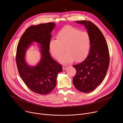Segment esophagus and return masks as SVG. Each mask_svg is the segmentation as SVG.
Masks as SVG:
<instances>
[{
    "mask_svg": "<svg viewBox=\"0 0 123 123\" xmlns=\"http://www.w3.org/2000/svg\"><path fill=\"white\" fill-rule=\"evenodd\" d=\"M69 65H63L62 66V68H63V70H65L68 67H69Z\"/></svg>",
    "mask_w": 123,
    "mask_h": 123,
    "instance_id": "34e87169",
    "label": "esophagus"
}]
</instances>
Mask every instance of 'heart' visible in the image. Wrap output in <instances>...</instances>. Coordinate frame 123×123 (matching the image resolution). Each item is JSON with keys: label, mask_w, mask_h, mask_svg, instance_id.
<instances>
[{"label": "heart", "mask_w": 123, "mask_h": 123, "mask_svg": "<svg viewBox=\"0 0 123 123\" xmlns=\"http://www.w3.org/2000/svg\"><path fill=\"white\" fill-rule=\"evenodd\" d=\"M90 44V37L87 32L67 26L58 32L57 39L50 41L49 50L52 56L59 60L63 54L65 48L67 52L62 57L61 62L71 63L75 60L77 62H80L87 56Z\"/></svg>", "instance_id": "1"}]
</instances>
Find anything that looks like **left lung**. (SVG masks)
<instances>
[{
    "instance_id": "1",
    "label": "left lung",
    "mask_w": 123,
    "mask_h": 123,
    "mask_svg": "<svg viewBox=\"0 0 123 123\" xmlns=\"http://www.w3.org/2000/svg\"><path fill=\"white\" fill-rule=\"evenodd\" d=\"M76 22L84 26L91 39L88 56L73 66L76 69L73 84L79 91L86 93L93 91L104 80L109 65V52L105 38L96 25L90 21Z\"/></svg>"
}]
</instances>
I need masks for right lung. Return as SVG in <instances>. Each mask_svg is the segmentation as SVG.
<instances>
[{
	"label": "right lung",
	"mask_w": 123,
	"mask_h": 123,
	"mask_svg": "<svg viewBox=\"0 0 123 123\" xmlns=\"http://www.w3.org/2000/svg\"><path fill=\"white\" fill-rule=\"evenodd\" d=\"M55 26L52 22L31 26L22 35L17 47L16 61L20 77L31 91L42 95L53 91L57 76L63 71L62 65L51 57L49 52L51 32ZM33 42L38 44L41 58L36 66H30L25 60V55Z\"/></svg>",
	"instance_id": "1"
}]
</instances>
